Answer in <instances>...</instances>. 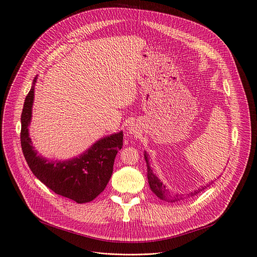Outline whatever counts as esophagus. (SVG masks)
Segmentation results:
<instances>
[{
    "instance_id": "34e87169",
    "label": "esophagus",
    "mask_w": 257,
    "mask_h": 257,
    "mask_svg": "<svg viewBox=\"0 0 257 257\" xmlns=\"http://www.w3.org/2000/svg\"><path fill=\"white\" fill-rule=\"evenodd\" d=\"M129 130H130V132H134V128L133 127H129Z\"/></svg>"
}]
</instances>
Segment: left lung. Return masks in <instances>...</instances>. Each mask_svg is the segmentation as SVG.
<instances>
[{
	"instance_id": "8db88e82",
	"label": "left lung",
	"mask_w": 257,
	"mask_h": 257,
	"mask_svg": "<svg viewBox=\"0 0 257 257\" xmlns=\"http://www.w3.org/2000/svg\"><path fill=\"white\" fill-rule=\"evenodd\" d=\"M145 158H146V161H147V163H148V154H147V153H145ZM148 180H149V185H150L151 190L157 195L158 198H160V199H162V200H164V201H167V202H173V201L181 200V199L186 198V197L194 196V195H196L197 193L201 192L203 189H206V188H207L208 186H210V185L203 186V187L200 188V189H198V190H196V191H194V192H192V193H190V194H188L187 196H182V195H178V194H177L176 196H172V195L169 194V191L166 189L165 186L162 185V183L160 182V180L152 173V169L150 168L149 165H148Z\"/></svg>"
}]
</instances>
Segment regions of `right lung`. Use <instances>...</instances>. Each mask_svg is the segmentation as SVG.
I'll use <instances>...</instances> for the list:
<instances>
[{"mask_svg": "<svg viewBox=\"0 0 257 257\" xmlns=\"http://www.w3.org/2000/svg\"><path fill=\"white\" fill-rule=\"evenodd\" d=\"M36 78L34 79L35 83ZM34 85L28 93L22 112L21 144L32 173L55 193L77 203L92 201L105 187L111 177L117 151L123 147V132L97 142L78 158L68 161H49L34 150L28 127L32 116Z\"/></svg>", "mask_w": 257, "mask_h": 257, "instance_id": "1", "label": "right lung"}]
</instances>
